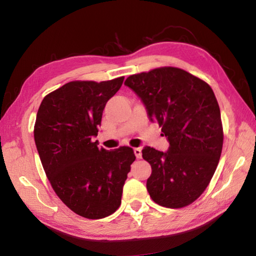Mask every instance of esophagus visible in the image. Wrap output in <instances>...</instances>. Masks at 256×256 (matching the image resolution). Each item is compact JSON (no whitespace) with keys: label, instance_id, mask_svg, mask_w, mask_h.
<instances>
[{"label":"esophagus","instance_id":"obj_1","mask_svg":"<svg viewBox=\"0 0 256 256\" xmlns=\"http://www.w3.org/2000/svg\"><path fill=\"white\" fill-rule=\"evenodd\" d=\"M134 154H136V159H140V158H142L141 149H140V148H134Z\"/></svg>","mask_w":256,"mask_h":256}]
</instances>
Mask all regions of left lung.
<instances>
[{
	"label": "left lung",
	"instance_id": "1",
	"mask_svg": "<svg viewBox=\"0 0 256 256\" xmlns=\"http://www.w3.org/2000/svg\"><path fill=\"white\" fill-rule=\"evenodd\" d=\"M124 84L170 142L166 152L142 149L152 170L146 180L150 198L172 209L190 204L209 185L222 150V116L211 86L172 66L133 74Z\"/></svg>",
	"mask_w": 256,
	"mask_h": 256
}]
</instances>
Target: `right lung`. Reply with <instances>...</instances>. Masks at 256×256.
<instances>
[{"instance_id":"1","label":"right lung","mask_w":256,"mask_h":256,"mask_svg":"<svg viewBox=\"0 0 256 256\" xmlns=\"http://www.w3.org/2000/svg\"><path fill=\"white\" fill-rule=\"evenodd\" d=\"M123 80L68 82L47 94L37 112L34 144L47 178L64 204L88 219L118 209L136 160L130 146L106 150L92 142L106 102Z\"/></svg>"}]
</instances>
